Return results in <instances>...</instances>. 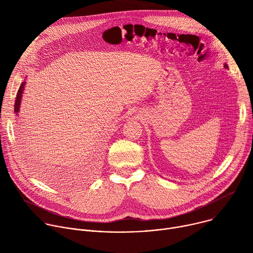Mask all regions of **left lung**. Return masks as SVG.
Returning <instances> with one entry per match:
<instances>
[{"label": "left lung", "mask_w": 253, "mask_h": 253, "mask_svg": "<svg viewBox=\"0 0 253 253\" xmlns=\"http://www.w3.org/2000/svg\"><path fill=\"white\" fill-rule=\"evenodd\" d=\"M224 68H225V69H227V68H228V66H227V64H226V63L224 64Z\"/></svg>", "instance_id": "obj_1"}]
</instances>
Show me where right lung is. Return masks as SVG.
I'll use <instances>...</instances> for the list:
<instances>
[{
	"label": "right lung",
	"instance_id": "add662e5",
	"mask_svg": "<svg viewBox=\"0 0 253 253\" xmlns=\"http://www.w3.org/2000/svg\"><path fill=\"white\" fill-rule=\"evenodd\" d=\"M25 85H26V81H24L19 90H18V93H17V98H16V102H15V106H14V111L16 113V116L19 115V112H20V106H21V103H22V98H23V93H24V89H25Z\"/></svg>",
	"mask_w": 253,
	"mask_h": 253
}]
</instances>
